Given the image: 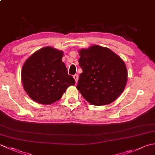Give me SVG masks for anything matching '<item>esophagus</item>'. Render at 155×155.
I'll list each match as a JSON object with an SVG mask.
<instances>
[{
	"label": "esophagus",
	"instance_id": "1",
	"mask_svg": "<svg viewBox=\"0 0 155 155\" xmlns=\"http://www.w3.org/2000/svg\"><path fill=\"white\" fill-rule=\"evenodd\" d=\"M73 78H74L76 83H77V81H78V74H76L73 75Z\"/></svg>",
	"mask_w": 155,
	"mask_h": 155
}]
</instances>
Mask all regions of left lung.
<instances>
[{
	"label": "left lung",
	"instance_id": "left-lung-1",
	"mask_svg": "<svg viewBox=\"0 0 155 155\" xmlns=\"http://www.w3.org/2000/svg\"><path fill=\"white\" fill-rule=\"evenodd\" d=\"M79 75L77 89L93 105H106L123 93L127 82L123 61L109 48L98 45L79 51Z\"/></svg>",
	"mask_w": 155,
	"mask_h": 155
}]
</instances>
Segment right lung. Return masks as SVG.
Segmentation results:
<instances>
[{
	"mask_svg": "<svg viewBox=\"0 0 155 155\" xmlns=\"http://www.w3.org/2000/svg\"><path fill=\"white\" fill-rule=\"evenodd\" d=\"M62 57V51L47 47L35 52L25 62L21 74L23 87L35 102L53 103L68 87L74 85L75 81L68 74Z\"/></svg>",
	"mask_w": 155,
	"mask_h": 155,
	"instance_id": "obj_1",
	"label": "right lung"
}]
</instances>
